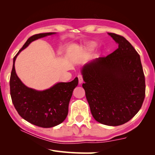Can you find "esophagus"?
Instances as JSON below:
<instances>
[{
  "mask_svg": "<svg viewBox=\"0 0 155 155\" xmlns=\"http://www.w3.org/2000/svg\"><path fill=\"white\" fill-rule=\"evenodd\" d=\"M78 83H79V84L83 83V76H82L81 74H78Z\"/></svg>",
  "mask_w": 155,
  "mask_h": 155,
  "instance_id": "obj_1",
  "label": "esophagus"
}]
</instances>
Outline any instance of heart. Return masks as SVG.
Listing matches in <instances>:
<instances>
[{
  "instance_id": "heart-1",
  "label": "heart",
  "mask_w": 155,
  "mask_h": 155,
  "mask_svg": "<svg viewBox=\"0 0 155 155\" xmlns=\"http://www.w3.org/2000/svg\"><path fill=\"white\" fill-rule=\"evenodd\" d=\"M95 46H96V45H95L94 42H88V43L86 47L88 49H93L95 47Z\"/></svg>"
}]
</instances>
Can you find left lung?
<instances>
[{
    "label": "left lung",
    "instance_id": "left-lung-1",
    "mask_svg": "<svg viewBox=\"0 0 155 155\" xmlns=\"http://www.w3.org/2000/svg\"><path fill=\"white\" fill-rule=\"evenodd\" d=\"M118 48L106 57L85 64L83 87L92 115L98 123L118 126L140 109L145 97V79L140 55L126 38L108 32Z\"/></svg>",
    "mask_w": 155,
    "mask_h": 155
}]
</instances>
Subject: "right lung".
Wrapping results in <instances>:
<instances>
[{"mask_svg": "<svg viewBox=\"0 0 155 155\" xmlns=\"http://www.w3.org/2000/svg\"><path fill=\"white\" fill-rule=\"evenodd\" d=\"M54 34L41 33L29 38L13 58L10 78L11 96L16 111L28 123L42 128L55 127L65 120L72 92L78 85V78L68 83H57L48 89L37 91L23 84L16 73L15 63L20 52L32 41Z\"/></svg>", "mask_w": 155, "mask_h": 155, "instance_id": "obj_1", "label": "right lung"}]
</instances>
